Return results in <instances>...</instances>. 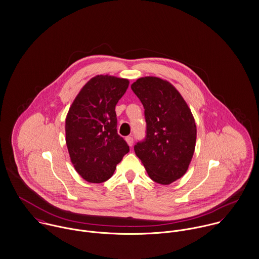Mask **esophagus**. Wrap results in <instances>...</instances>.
I'll use <instances>...</instances> for the list:
<instances>
[{
  "instance_id": "esophagus-1",
  "label": "esophagus",
  "mask_w": 259,
  "mask_h": 259,
  "mask_svg": "<svg viewBox=\"0 0 259 259\" xmlns=\"http://www.w3.org/2000/svg\"><path fill=\"white\" fill-rule=\"evenodd\" d=\"M125 141H126V143H127V145H128L130 147L133 146V144H134V139H133V137H126V138H125Z\"/></svg>"
}]
</instances>
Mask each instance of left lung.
<instances>
[{
    "label": "left lung",
    "instance_id": "1",
    "mask_svg": "<svg viewBox=\"0 0 259 259\" xmlns=\"http://www.w3.org/2000/svg\"><path fill=\"white\" fill-rule=\"evenodd\" d=\"M132 90L145 108L147 136L135 146L150 178L168 185L181 178L191 162L196 125L187 103L168 81L142 77Z\"/></svg>",
    "mask_w": 259,
    "mask_h": 259
}]
</instances>
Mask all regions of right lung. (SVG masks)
<instances>
[{
    "mask_svg": "<svg viewBox=\"0 0 259 259\" xmlns=\"http://www.w3.org/2000/svg\"><path fill=\"white\" fill-rule=\"evenodd\" d=\"M130 81L109 75L90 79L73 101L66 117V143L71 162L90 183H101L114 173L130 152L117 134L115 105Z\"/></svg>",
    "mask_w": 259,
    "mask_h": 259,
    "instance_id": "1",
    "label": "right lung"
}]
</instances>
